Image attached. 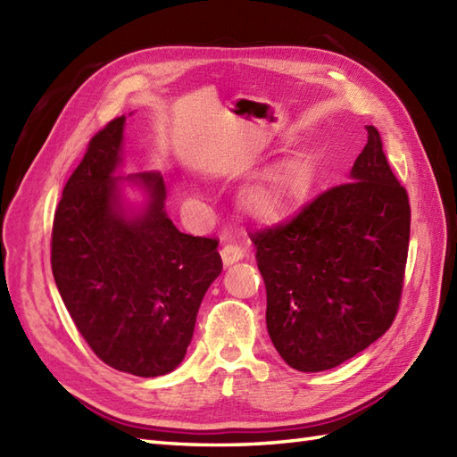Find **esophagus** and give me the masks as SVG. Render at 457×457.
I'll return each mask as SVG.
<instances>
[{
    "label": "esophagus",
    "instance_id": "34e87169",
    "mask_svg": "<svg viewBox=\"0 0 457 457\" xmlns=\"http://www.w3.org/2000/svg\"><path fill=\"white\" fill-rule=\"evenodd\" d=\"M244 253H245V251H244V247H241L239 244H226V245L221 247V251H220L223 265L237 263V261L244 259Z\"/></svg>",
    "mask_w": 457,
    "mask_h": 457
}]
</instances>
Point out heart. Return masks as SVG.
<instances>
[{
    "label": "heart",
    "instance_id": "obj_1",
    "mask_svg": "<svg viewBox=\"0 0 457 457\" xmlns=\"http://www.w3.org/2000/svg\"><path fill=\"white\" fill-rule=\"evenodd\" d=\"M293 188L290 187H278V188H257L247 196V208L257 213V216H273L285 204L287 192Z\"/></svg>",
    "mask_w": 457,
    "mask_h": 457
}]
</instances>
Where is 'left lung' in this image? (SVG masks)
<instances>
[{
    "mask_svg": "<svg viewBox=\"0 0 457 457\" xmlns=\"http://www.w3.org/2000/svg\"><path fill=\"white\" fill-rule=\"evenodd\" d=\"M367 145L349 182L296 216L251 234L267 288V329L296 371L337 367L393 324L411 237L406 190L365 125Z\"/></svg>",
    "mask_w": 457,
    "mask_h": 457,
    "instance_id": "1",
    "label": "left lung"
}]
</instances>
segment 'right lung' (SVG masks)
<instances>
[{
    "mask_svg": "<svg viewBox=\"0 0 457 457\" xmlns=\"http://www.w3.org/2000/svg\"><path fill=\"white\" fill-rule=\"evenodd\" d=\"M125 115L92 137L53 223L58 293L104 363L137 377L174 371L187 355L202 298L221 273L218 239L177 229L161 172L115 174ZM145 200L131 207L124 184Z\"/></svg>",
    "mask_w": 457,
    "mask_h": 457,
    "instance_id": "add662e5",
    "label": "right lung"
}]
</instances>
